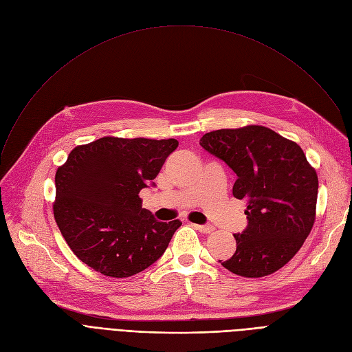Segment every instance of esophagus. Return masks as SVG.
Listing matches in <instances>:
<instances>
[{
	"label": "esophagus",
	"instance_id": "1",
	"mask_svg": "<svg viewBox=\"0 0 352 352\" xmlns=\"http://www.w3.org/2000/svg\"><path fill=\"white\" fill-rule=\"evenodd\" d=\"M192 227H194L195 230H198L199 232H202V234H211V232L215 230L212 226H199V224H192Z\"/></svg>",
	"mask_w": 352,
	"mask_h": 352
}]
</instances>
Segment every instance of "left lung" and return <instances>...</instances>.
Wrapping results in <instances>:
<instances>
[{"mask_svg":"<svg viewBox=\"0 0 352 352\" xmlns=\"http://www.w3.org/2000/svg\"><path fill=\"white\" fill-rule=\"evenodd\" d=\"M199 145L236 174L232 194L247 202L248 226L235 234L236 250L221 265L245 278L283 268L316 223L317 171L301 146L263 125L217 129Z\"/></svg>","mask_w":352,"mask_h":352,"instance_id":"obj_1","label":"left lung"}]
</instances>
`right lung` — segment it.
Wrapping results in <instances>:
<instances>
[{
  "instance_id": "obj_1",
  "label": "right lung",
  "mask_w": 352,
  "mask_h": 352,
  "mask_svg": "<svg viewBox=\"0 0 352 352\" xmlns=\"http://www.w3.org/2000/svg\"><path fill=\"white\" fill-rule=\"evenodd\" d=\"M177 146L174 138L102 137L74 148L58 166L54 218L84 264L126 278L164 254L181 221H157L141 207L138 194Z\"/></svg>"
}]
</instances>
